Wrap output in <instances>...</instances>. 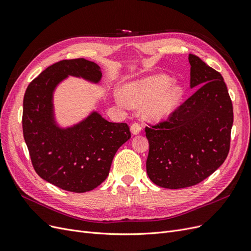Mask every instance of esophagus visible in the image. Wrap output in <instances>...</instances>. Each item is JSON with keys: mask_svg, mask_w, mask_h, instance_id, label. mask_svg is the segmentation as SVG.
<instances>
[{"mask_svg": "<svg viewBox=\"0 0 251 251\" xmlns=\"http://www.w3.org/2000/svg\"><path fill=\"white\" fill-rule=\"evenodd\" d=\"M130 130H131L132 134H139L141 132V130H142V127H141V125L139 123H133L131 125V127H130Z\"/></svg>", "mask_w": 251, "mask_h": 251, "instance_id": "obj_1", "label": "esophagus"}]
</instances>
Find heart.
I'll return each mask as SVG.
<instances>
[{
	"instance_id": "obj_1",
	"label": "heart",
	"mask_w": 251,
	"mask_h": 251,
	"mask_svg": "<svg viewBox=\"0 0 251 251\" xmlns=\"http://www.w3.org/2000/svg\"><path fill=\"white\" fill-rule=\"evenodd\" d=\"M183 95L184 88L180 83L171 82V77L159 74L123 85L116 100L132 107L143 104L145 117L150 121H160L179 106Z\"/></svg>"
}]
</instances>
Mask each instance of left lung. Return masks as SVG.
<instances>
[{"mask_svg": "<svg viewBox=\"0 0 251 251\" xmlns=\"http://www.w3.org/2000/svg\"><path fill=\"white\" fill-rule=\"evenodd\" d=\"M191 88L196 92L165 122L146 127L147 174L166 189L195 185L227 157L233 123L232 103L219 72L189 54Z\"/></svg>", "mask_w": 251, "mask_h": 251, "instance_id": "1", "label": "left lung"}]
</instances>
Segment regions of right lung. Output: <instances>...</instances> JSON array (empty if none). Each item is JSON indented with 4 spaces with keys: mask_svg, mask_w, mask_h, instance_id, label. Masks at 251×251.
I'll return each instance as SVG.
<instances>
[{
    "mask_svg": "<svg viewBox=\"0 0 251 251\" xmlns=\"http://www.w3.org/2000/svg\"><path fill=\"white\" fill-rule=\"evenodd\" d=\"M68 76L98 83L101 69L84 58L61 60L47 68L26 90L23 133L35 172L48 182L74 193L92 191L109 174L118 149L130 139L126 123H111L98 111L71 127L55 121L53 95Z\"/></svg>",
    "mask_w": 251,
    "mask_h": 251,
    "instance_id": "right-lung-1",
    "label": "right lung"
}]
</instances>
